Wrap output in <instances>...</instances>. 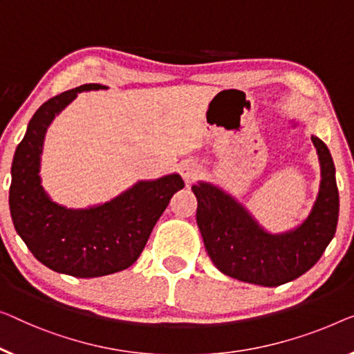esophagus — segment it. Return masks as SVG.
Masks as SVG:
<instances>
[{
    "instance_id": "34e87169",
    "label": "esophagus",
    "mask_w": 354,
    "mask_h": 354,
    "mask_svg": "<svg viewBox=\"0 0 354 354\" xmlns=\"http://www.w3.org/2000/svg\"><path fill=\"white\" fill-rule=\"evenodd\" d=\"M179 171H181V176H183L184 181H186L187 184H191L198 178L200 167L195 162H184V163H181V168H179Z\"/></svg>"
}]
</instances>
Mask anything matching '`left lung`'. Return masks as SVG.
Wrapping results in <instances>:
<instances>
[{"label":"left lung","instance_id":"left-lung-1","mask_svg":"<svg viewBox=\"0 0 354 354\" xmlns=\"http://www.w3.org/2000/svg\"><path fill=\"white\" fill-rule=\"evenodd\" d=\"M321 183L313 208L299 227L270 234L243 205L214 184L198 181L197 225L208 256L219 272L259 286H279L308 272L334 239L339 221V189L332 156L318 136Z\"/></svg>","mask_w":354,"mask_h":354}]
</instances>
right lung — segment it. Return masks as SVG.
Returning <instances> with one entry per match:
<instances>
[{"label":"right lung","instance_id":"add662e5","mask_svg":"<svg viewBox=\"0 0 354 354\" xmlns=\"http://www.w3.org/2000/svg\"><path fill=\"white\" fill-rule=\"evenodd\" d=\"M100 88L108 87L84 84L41 104L15 149L10 168L9 208L20 239L50 270L77 278L129 268L145 250L173 194L184 187L181 176L171 173L154 181H138L97 207L73 209L52 202L39 176L47 127L77 93Z\"/></svg>","mask_w":354,"mask_h":354}]
</instances>
